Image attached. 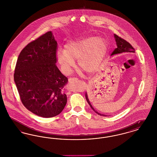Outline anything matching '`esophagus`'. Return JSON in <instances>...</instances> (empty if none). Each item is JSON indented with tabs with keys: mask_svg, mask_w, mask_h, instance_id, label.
<instances>
[{
	"mask_svg": "<svg viewBox=\"0 0 157 157\" xmlns=\"http://www.w3.org/2000/svg\"><path fill=\"white\" fill-rule=\"evenodd\" d=\"M75 79H77L75 78H69L68 81H69V82H71L73 81H74Z\"/></svg>",
	"mask_w": 157,
	"mask_h": 157,
	"instance_id": "esophagus-1",
	"label": "esophagus"
}]
</instances>
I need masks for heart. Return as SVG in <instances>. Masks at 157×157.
<instances>
[{"label": "heart", "instance_id": "heart-1", "mask_svg": "<svg viewBox=\"0 0 157 157\" xmlns=\"http://www.w3.org/2000/svg\"><path fill=\"white\" fill-rule=\"evenodd\" d=\"M107 48V42L104 38L90 36L67 44L65 51L59 49L56 52V58L62 71L65 74L72 72L75 67V60L78 59L79 67L88 72H92L99 66ZM79 72L81 73L82 71Z\"/></svg>", "mask_w": 157, "mask_h": 157}]
</instances>
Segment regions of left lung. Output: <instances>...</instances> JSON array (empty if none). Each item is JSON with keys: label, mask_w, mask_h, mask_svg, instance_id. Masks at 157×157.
<instances>
[{"label": "left lung", "mask_w": 157, "mask_h": 157, "mask_svg": "<svg viewBox=\"0 0 157 157\" xmlns=\"http://www.w3.org/2000/svg\"><path fill=\"white\" fill-rule=\"evenodd\" d=\"M114 37L115 38V40H116V42H117V48H115L114 49V51L112 52L111 53V55H115V54H118V53H121L123 52H135V51L134 48L132 47V46L128 42H127V40H125V39H124L123 38L118 36L116 34H114ZM85 98H86V99L88 102V103L89 104V105L90 106V108L96 112L97 114L101 115V116H103V117H106V115H104V114H101L99 113H98L97 111H96L94 108L92 107V105L90 104V101L88 99V98L87 96V94L86 93L85 94Z\"/></svg>", "instance_id": "8db88e82"}]
</instances>
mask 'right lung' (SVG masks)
<instances>
[{
    "instance_id": "add662e5",
    "label": "right lung",
    "mask_w": 157,
    "mask_h": 157,
    "mask_svg": "<svg viewBox=\"0 0 157 157\" xmlns=\"http://www.w3.org/2000/svg\"><path fill=\"white\" fill-rule=\"evenodd\" d=\"M57 49L49 31L23 49L15 67L14 80L22 103L44 118L59 115L67 102L62 89L68 80L56 65Z\"/></svg>"
}]
</instances>
